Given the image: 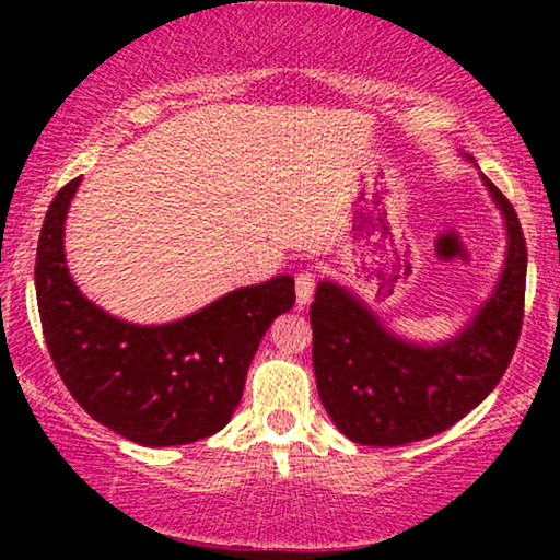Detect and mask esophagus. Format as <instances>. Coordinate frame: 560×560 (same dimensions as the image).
I'll return each mask as SVG.
<instances>
[{
    "instance_id": "esophagus-1",
    "label": "esophagus",
    "mask_w": 560,
    "mask_h": 560,
    "mask_svg": "<svg viewBox=\"0 0 560 560\" xmlns=\"http://www.w3.org/2000/svg\"><path fill=\"white\" fill-rule=\"evenodd\" d=\"M313 290H316V275L308 270L298 272L295 275V298H298V305H301V308H305V305L311 303Z\"/></svg>"
}]
</instances>
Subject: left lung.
I'll return each mask as SVG.
<instances>
[{
	"label": "left lung",
	"instance_id": "obj_1",
	"mask_svg": "<svg viewBox=\"0 0 560 560\" xmlns=\"http://www.w3.org/2000/svg\"><path fill=\"white\" fill-rule=\"evenodd\" d=\"M508 226V257L494 293L441 343L389 334L366 305L320 280L311 303L313 372L336 428L362 446H402L458 423L497 387L515 354L525 313L527 247L515 209L487 175Z\"/></svg>",
	"mask_w": 560,
	"mask_h": 560
}]
</instances>
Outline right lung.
<instances>
[{"label": "right lung", "instance_id": "right-lung-1", "mask_svg": "<svg viewBox=\"0 0 560 560\" xmlns=\"http://www.w3.org/2000/svg\"><path fill=\"white\" fill-rule=\"evenodd\" d=\"M81 178L45 213L35 293L52 364L75 402L140 446H183L221 431L242 400L262 336L293 308L295 280L280 275L240 288L190 316L137 326L81 295L66 267L63 224Z\"/></svg>", "mask_w": 560, "mask_h": 560}]
</instances>
